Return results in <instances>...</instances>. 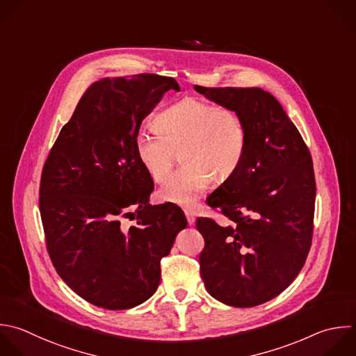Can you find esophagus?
<instances>
[{
    "label": "esophagus",
    "instance_id": "obj_1",
    "mask_svg": "<svg viewBox=\"0 0 356 356\" xmlns=\"http://www.w3.org/2000/svg\"><path fill=\"white\" fill-rule=\"evenodd\" d=\"M185 216H186V220H188V224L189 225H193L195 224V211L192 209H185Z\"/></svg>",
    "mask_w": 356,
    "mask_h": 356
}]
</instances>
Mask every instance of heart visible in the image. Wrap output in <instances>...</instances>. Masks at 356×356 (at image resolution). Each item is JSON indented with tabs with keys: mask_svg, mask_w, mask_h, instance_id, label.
<instances>
[{
	"mask_svg": "<svg viewBox=\"0 0 356 356\" xmlns=\"http://www.w3.org/2000/svg\"><path fill=\"white\" fill-rule=\"evenodd\" d=\"M157 131L139 129L135 154L154 182L168 177L175 152L185 164L159 191L160 199L178 206H193L216 182H225L239 170L248 134L241 114L200 97H184L164 108L154 120Z\"/></svg>",
	"mask_w": 356,
	"mask_h": 356,
	"instance_id": "obj_1",
	"label": "heart"
}]
</instances>
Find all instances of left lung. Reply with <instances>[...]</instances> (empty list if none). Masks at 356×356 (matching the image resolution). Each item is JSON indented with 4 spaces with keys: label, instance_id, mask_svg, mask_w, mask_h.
I'll return each instance as SVG.
<instances>
[{
    "label": "left lung",
    "instance_id": "8db88e82",
    "mask_svg": "<svg viewBox=\"0 0 356 356\" xmlns=\"http://www.w3.org/2000/svg\"><path fill=\"white\" fill-rule=\"evenodd\" d=\"M193 88L210 102L236 110L248 134L239 170L206 200L231 225L196 220L204 238L200 275L217 300L235 307L257 306L295 280L309 253L316 199L312 157L268 92Z\"/></svg>",
    "mask_w": 356,
    "mask_h": 356
}]
</instances>
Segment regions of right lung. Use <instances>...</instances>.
Here are the masks:
<instances>
[{
  "label": "right lung",
  "mask_w": 356,
  "mask_h": 356,
  "mask_svg": "<svg viewBox=\"0 0 356 356\" xmlns=\"http://www.w3.org/2000/svg\"><path fill=\"white\" fill-rule=\"evenodd\" d=\"M171 89L179 90L174 78L153 74L95 82L43 167L39 204L51 261L72 291L103 309L147 300L161 257L188 224L177 204L149 203L153 179L134 147L142 121Z\"/></svg>",
  "instance_id": "obj_1"
}]
</instances>
